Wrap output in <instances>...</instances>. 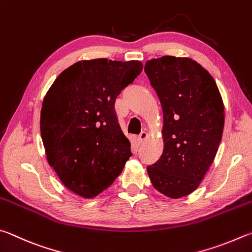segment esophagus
I'll return each mask as SVG.
<instances>
[{"instance_id": "1", "label": "esophagus", "mask_w": 252, "mask_h": 252, "mask_svg": "<svg viewBox=\"0 0 252 252\" xmlns=\"http://www.w3.org/2000/svg\"><path fill=\"white\" fill-rule=\"evenodd\" d=\"M148 132H145V131H142L141 133H140V135H139V142L140 143H142V142H143L144 140H146V138H148Z\"/></svg>"}]
</instances>
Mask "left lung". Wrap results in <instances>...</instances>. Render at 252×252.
Instances as JSON below:
<instances>
[{
	"label": "left lung",
	"mask_w": 252,
	"mask_h": 252,
	"mask_svg": "<svg viewBox=\"0 0 252 252\" xmlns=\"http://www.w3.org/2000/svg\"><path fill=\"white\" fill-rule=\"evenodd\" d=\"M144 71L163 110L164 150L148 173L153 187L171 198L197 189L221 141L225 112L209 72L191 58L151 59Z\"/></svg>",
	"instance_id": "left-lung-1"
}]
</instances>
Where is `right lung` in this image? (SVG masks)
Instances as JSON below:
<instances>
[{"label": "right lung", "mask_w": 252, "mask_h": 252, "mask_svg": "<svg viewBox=\"0 0 252 252\" xmlns=\"http://www.w3.org/2000/svg\"><path fill=\"white\" fill-rule=\"evenodd\" d=\"M142 69L139 61H81L63 70L45 95L40 133L47 161L81 197L108 189L132 155L114 103Z\"/></svg>", "instance_id": "right-lung-1"}]
</instances>
